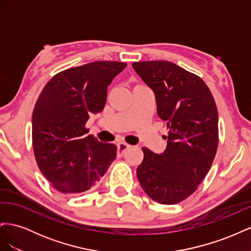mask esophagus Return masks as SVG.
<instances>
[{
	"instance_id": "34e87169",
	"label": "esophagus",
	"mask_w": 251,
	"mask_h": 251,
	"mask_svg": "<svg viewBox=\"0 0 251 251\" xmlns=\"http://www.w3.org/2000/svg\"><path fill=\"white\" fill-rule=\"evenodd\" d=\"M131 146H128L127 143H125V142H120V143H118L117 144V155L118 156H123L125 153H126V151L130 148Z\"/></svg>"
}]
</instances>
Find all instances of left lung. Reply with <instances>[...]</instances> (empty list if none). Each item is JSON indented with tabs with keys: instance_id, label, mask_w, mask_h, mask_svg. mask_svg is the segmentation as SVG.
<instances>
[{
	"instance_id": "left-lung-1",
	"label": "left lung",
	"mask_w": 251,
	"mask_h": 251,
	"mask_svg": "<svg viewBox=\"0 0 251 251\" xmlns=\"http://www.w3.org/2000/svg\"><path fill=\"white\" fill-rule=\"evenodd\" d=\"M153 90L157 114L169 127L166 149L142 148L137 178L150 198L161 204L186 199L206 176L218 142V110L210 90L197 75L166 60L132 64Z\"/></svg>"
}]
</instances>
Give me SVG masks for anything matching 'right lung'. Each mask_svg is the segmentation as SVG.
<instances>
[{
	"label": "right lung",
	"mask_w": 251,
	"mask_h": 251,
	"mask_svg": "<svg viewBox=\"0 0 251 251\" xmlns=\"http://www.w3.org/2000/svg\"><path fill=\"white\" fill-rule=\"evenodd\" d=\"M126 63L100 60L57 73L45 86L32 114V144L42 174L57 191L94 187L115 160L117 147L87 135L91 114L100 113L108 86Z\"/></svg>",
	"instance_id": "right-lung-1"
}]
</instances>
